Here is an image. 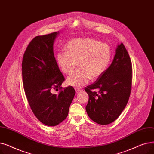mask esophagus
Listing matches in <instances>:
<instances>
[{"label":"esophagus","instance_id":"34e87169","mask_svg":"<svg viewBox=\"0 0 154 154\" xmlns=\"http://www.w3.org/2000/svg\"><path fill=\"white\" fill-rule=\"evenodd\" d=\"M75 91H76V92H80V91H82V90H83V88H75Z\"/></svg>","mask_w":154,"mask_h":154}]
</instances>
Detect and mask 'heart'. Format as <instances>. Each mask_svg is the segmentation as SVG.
Segmentation results:
<instances>
[{
    "mask_svg": "<svg viewBox=\"0 0 154 154\" xmlns=\"http://www.w3.org/2000/svg\"><path fill=\"white\" fill-rule=\"evenodd\" d=\"M67 52L57 54V60L61 71L70 74L79 66L80 69L69 76L67 84L79 87L87 84L91 79L100 77L110 61V46L92 38L72 39L67 44Z\"/></svg>",
    "mask_w": 154,
    "mask_h": 154,
    "instance_id": "b5f03b06",
    "label": "heart"
}]
</instances>
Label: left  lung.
<instances>
[{
	"label": "left lung",
	"instance_id": "8db88e82",
	"mask_svg": "<svg viewBox=\"0 0 154 154\" xmlns=\"http://www.w3.org/2000/svg\"><path fill=\"white\" fill-rule=\"evenodd\" d=\"M132 82V62L123 43L118 45L110 66L96 81L87 86L85 109L95 122L109 124L122 112L128 101ZM98 89V92L94 91Z\"/></svg>",
	"mask_w": 154,
	"mask_h": 154
}]
</instances>
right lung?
Masks as SVG:
<instances>
[{"instance_id": "right-lung-1", "label": "right lung", "mask_w": 154, "mask_h": 154, "mask_svg": "<svg viewBox=\"0 0 154 154\" xmlns=\"http://www.w3.org/2000/svg\"><path fill=\"white\" fill-rule=\"evenodd\" d=\"M57 34L54 32L34 37L29 44L22 62L23 88L29 106L39 121L48 126L57 125L66 119L75 94L73 87H60L65 78L53 49ZM58 89V94L51 92Z\"/></svg>"}]
</instances>
